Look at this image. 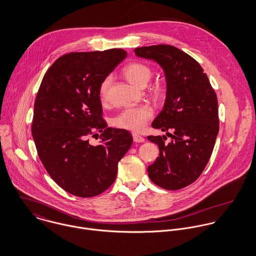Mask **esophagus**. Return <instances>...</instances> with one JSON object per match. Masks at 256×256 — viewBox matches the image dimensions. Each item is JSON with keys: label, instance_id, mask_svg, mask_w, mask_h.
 I'll use <instances>...</instances> for the list:
<instances>
[{"label": "esophagus", "instance_id": "34e87169", "mask_svg": "<svg viewBox=\"0 0 256 256\" xmlns=\"http://www.w3.org/2000/svg\"><path fill=\"white\" fill-rule=\"evenodd\" d=\"M132 138H134V142H144V138L142 136L132 134Z\"/></svg>", "mask_w": 256, "mask_h": 256}]
</instances>
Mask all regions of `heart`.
Instances as JSON below:
<instances>
[{"label":"heart","instance_id":"b5f03b06","mask_svg":"<svg viewBox=\"0 0 256 256\" xmlns=\"http://www.w3.org/2000/svg\"><path fill=\"white\" fill-rule=\"evenodd\" d=\"M126 79L132 85L142 88L144 87L152 77V69L140 62H132L126 65L122 71ZM112 84V77L108 76L102 80L99 94L102 102L108 100V90ZM152 95L154 98H160L162 95V87L160 84L156 83L150 89ZM154 112L148 106H128L120 112L112 120L114 126L130 130L132 132H138L144 128L148 122L152 118Z\"/></svg>","mask_w":256,"mask_h":256}]
</instances>
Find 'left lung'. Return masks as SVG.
Here are the masks:
<instances>
[{
    "label": "left lung",
    "instance_id": "8db88e82",
    "mask_svg": "<svg viewBox=\"0 0 256 256\" xmlns=\"http://www.w3.org/2000/svg\"><path fill=\"white\" fill-rule=\"evenodd\" d=\"M164 71L166 98L152 126L171 138L148 136L159 157L148 167L150 179L166 190H179L202 174L218 134V99L201 65L175 46L159 44L134 50Z\"/></svg>",
    "mask_w": 256,
    "mask_h": 256
}]
</instances>
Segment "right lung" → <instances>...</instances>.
Listing matches in <instances>:
<instances>
[{
    "mask_svg": "<svg viewBox=\"0 0 256 256\" xmlns=\"http://www.w3.org/2000/svg\"><path fill=\"white\" fill-rule=\"evenodd\" d=\"M126 57V52L116 48L68 53L52 64L42 81L32 138L50 176L74 196L89 198L106 191L132 144L128 130L106 126L99 94L102 80ZM95 132H102L98 146L88 140Z\"/></svg>",
    "mask_w": 256,
    "mask_h": 256,
    "instance_id": "1",
    "label": "right lung"
}]
</instances>
